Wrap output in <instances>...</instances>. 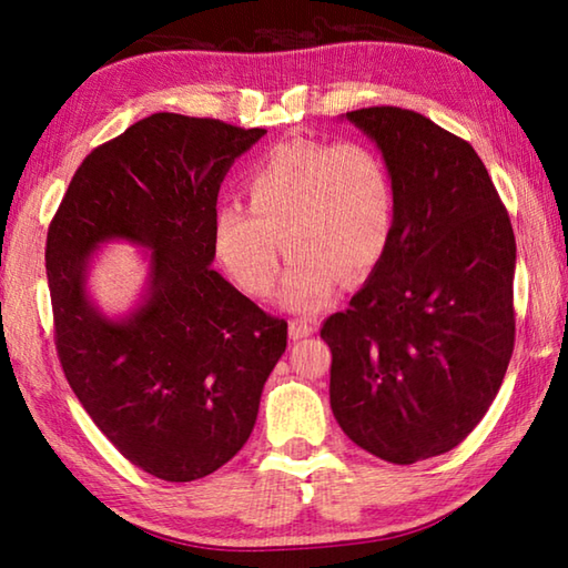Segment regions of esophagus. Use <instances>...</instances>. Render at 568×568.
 Masks as SVG:
<instances>
[{
	"label": "esophagus",
	"mask_w": 568,
	"mask_h": 568,
	"mask_svg": "<svg viewBox=\"0 0 568 568\" xmlns=\"http://www.w3.org/2000/svg\"><path fill=\"white\" fill-rule=\"evenodd\" d=\"M291 338L293 341H301V338H307V335L315 333V323L307 321V318H293L291 321Z\"/></svg>",
	"instance_id": "esophagus-1"
}]
</instances>
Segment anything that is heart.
I'll use <instances>...</instances> for the list:
<instances>
[{"mask_svg": "<svg viewBox=\"0 0 568 568\" xmlns=\"http://www.w3.org/2000/svg\"><path fill=\"white\" fill-rule=\"evenodd\" d=\"M243 203L213 217V247L240 291L265 297L293 255L283 303L315 313L376 271L393 233V182L386 160L361 140H287L257 160ZM284 245H280V240Z\"/></svg>", "mask_w": 568, "mask_h": 568, "instance_id": "b5f03b06", "label": "heart"}]
</instances>
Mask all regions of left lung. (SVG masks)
I'll use <instances>...</instances> for the list:
<instances>
[{"label": "left lung", "mask_w": 568, "mask_h": 568, "mask_svg": "<svg viewBox=\"0 0 568 568\" xmlns=\"http://www.w3.org/2000/svg\"><path fill=\"white\" fill-rule=\"evenodd\" d=\"M345 118L381 148L396 213L368 283L323 321L331 408L353 444L408 466L456 448L501 388L516 341V240L466 140L390 104Z\"/></svg>", "instance_id": "left-lung-1"}]
</instances>
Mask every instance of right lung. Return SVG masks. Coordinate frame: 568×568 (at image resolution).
<instances>
[{"instance_id":"1","label":"right lung","mask_w":568,"mask_h":568,"mask_svg":"<svg viewBox=\"0 0 568 568\" xmlns=\"http://www.w3.org/2000/svg\"><path fill=\"white\" fill-rule=\"evenodd\" d=\"M265 130L155 112L94 148L47 230L54 348L110 444L150 476L195 480L253 434L287 323L210 267L217 190ZM153 250V287L130 322L93 313L83 263L102 239Z\"/></svg>"}]
</instances>
